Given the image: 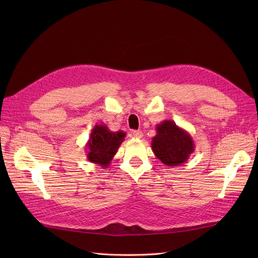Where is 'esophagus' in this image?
<instances>
[{
  "instance_id": "1",
  "label": "esophagus",
  "mask_w": 258,
  "mask_h": 258,
  "mask_svg": "<svg viewBox=\"0 0 258 258\" xmlns=\"http://www.w3.org/2000/svg\"><path fill=\"white\" fill-rule=\"evenodd\" d=\"M132 136H134L137 139H141L143 137V134H142L141 130H134V131H132Z\"/></svg>"
}]
</instances>
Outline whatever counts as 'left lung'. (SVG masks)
<instances>
[{"label":"left lung","mask_w":258,"mask_h":258,"mask_svg":"<svg viewBox=\"0 0 258 258\" xmlns=\"http://www.w3.org/2000/svg\"><path fill=\"white\" fill-rule=\"evenodd\" d=\"M152 150L163 165L176 167L186 162L195 151L191 136L173 120H163L156 126Z\"/></svg>","instance_id":"1"}]
</instances>
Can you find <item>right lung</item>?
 <instances>
[{
  "label": "right lung",
  "instance_id": "1",
  "mask_svg": "<svg viewBox=\"0 0 258 258\" xmlns=\"http://www.w3.org/2000/svg\"><path fill=\"white\" fill-rule=\"evenodd\" d=\"M124 137L126 134L123 131L112 132L105 124H96L86 144L88 160L100 167L107 168Z\"/></svg>",
  "mask_w": 258,
  "mask_h": 258
}]
</instances>
